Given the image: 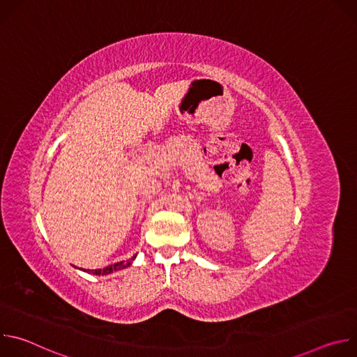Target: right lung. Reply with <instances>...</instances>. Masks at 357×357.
I'll list each match as a JSON object with an SVG mask.
<instances>
[{"instance_id": "right-lung-1", "label": "right lung", "mask_w": 357, "mask_h": 357, "mask_svg": "<svg viewBox=\"0 0 357 357\" xmlns=\"http://www.w3.org/2000/svg\"><path fill=\"white\" fill-rule=\"evenodd\" d=\"M135 257H137V254H135V256H132L130 260H127V261L116 263V264L109 266V267H106V268H103V270H101V268H98V270H83V268H80V270H83L84 273H89V274H94V275H107V274H112V273H116V271H120V270L127 268L128 266L132 264V261L135 260Z\"/></svg>"}]
</instances>
